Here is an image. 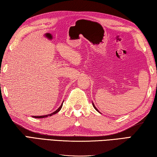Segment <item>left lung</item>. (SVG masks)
<instances>
[{"mask_svg":"<svg viewBox=\"0 0 157 157\" xmlns=\"http://www.w3.org/2000/svg\"><path fill=\"white\" fill-rule=\"evenodd\" d=\"M92 105H93V107H94V109H96V110H97V111H98V112H99V113H101V112H99V111H98V109L97 108H96V107H95V105H94V103H92Z\"/></svg>","mask_w":157,"mask_h":157,"instance_id":"left-lung-1","label":"left lung"}]
</instances>
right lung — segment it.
Returning <instances> with one entry per match:
<instances>
[{"label": "right lung", "instance_id": "1", "mask_svg": "<svg viewBox=\"0 0 157 157\" xmlns=\"http://www.w3.org/2000/svg\"><path fill=\"white\" fill-rule=\"evenodd\" d=\"M63 102H64V101H63V103H61V105H60L59 108H58L56 111H54V112H52V113H51V114H46V115H43V116H32V117H34V118H36V119H41V118H45V117H51V116H52V115H54V114H56L57 112H59L60 110V109L62 108V106H63Z\"/></svg>", "mask_w": 157, "mask_h": 157}]
</instances>
